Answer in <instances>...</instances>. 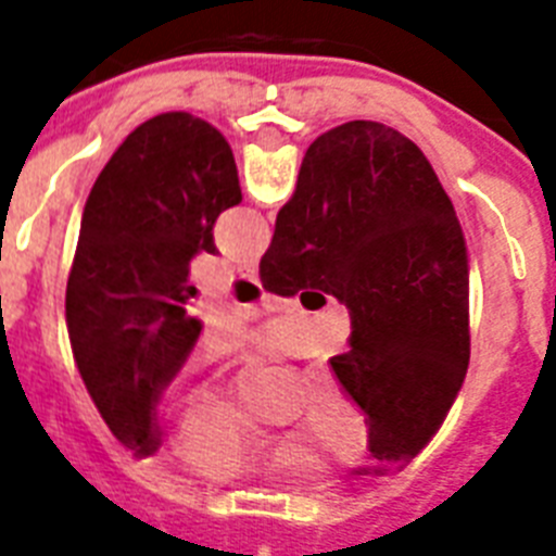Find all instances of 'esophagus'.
<instances>
[{
	"instance_id": "34e87169",
	"label": "esophagus",
	"mask_w": 556,
	"mask_h": 556,
	"mask_svg": "<svg viewBox=\"0 0 556 556\" xmlns=\"http://www.w3.org/2000/svg\"><path fill=\"white\" fill-rule=\"evenodd\" d=\"M239 274H242L244 279H251V282H260V268H256L253 262H244V265H239Z\"/></svg>"
}]
</instances>
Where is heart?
Listing matches in <instances>:
<instances>
[{
  "label": "heart",
  "instance_id": "b5f03b06",
  "mask_svg": "<svg viewBox=\"0 0 556 556\" xmlns=\"http://www.w3.org/2000/svg\"><path fill=\"white\" fill-rule=\"evenodd\" d=\"M300 432L312 447L334 456H355L364 444L361 415L334 383H317L308 392L300 415ZM176 450L187 465L210 479L294 470L308 462L303 450L251 427L218 395H201L187 406L178 421Z\"/></svg>",
  "mask_w": 556,
  "mask_h": 556
}]
</instances>
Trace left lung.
<instances>
[{"label":"left lung","instance_id":"obj_1","mask_svg":"<svg viewBox=\"0 0 556 556\" xmlns=\"http://www.w3.org/2000/svg\"><path fill=\"white\" fill-rule=\"evenodd\" d=\"M239 201L233 152L187 112L138 126L89 192L65 323L91 401L138 458L161 447L155 406L201 334L190 262L216 253L213 225Z\"/></svg>","mask_w":556,"mask_h":556}]
</instances>
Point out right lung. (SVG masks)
Returning <instances> with one entry per match:
<instances>
[{
    "mask_svg": "<svg viewBox=\"0 0 556 556\" xmlns=\"http://www.w3.org/2000/svg\"><path fill=\"white\" fill-rule=\"evenodd\" d=\"M265 291L320 288L352 317L331 371L369 427L383 476L435 435L470 361L467 248L456 210L409 138L375 121L308 147L260 262Z\"/></svg>",
    "mask_w": 556,
    "mask_h": 556,
    "instance_id": "right-lung-1",
    "label": "right lung"
}]
</instances>
